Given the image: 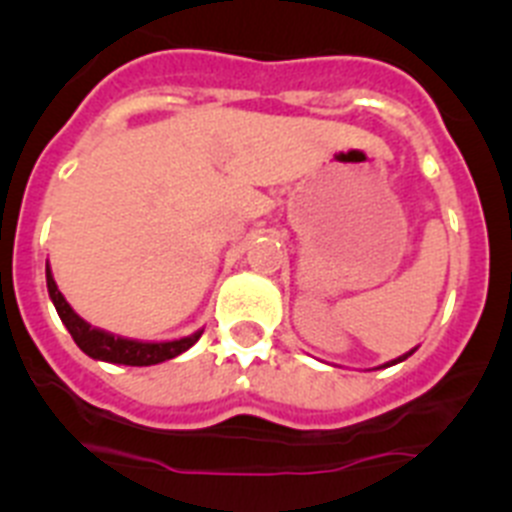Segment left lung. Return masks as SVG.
<instances>
[{"label":"left lung","mask_w":512,"mask_h":512,"mask_svg":"<svg viewBox=\"0 0 512 512\" xmlns=\"http://www.w3.org/2000/svg\"><path fill=\"white\" fill-rule=\"evenodd\" d=\"M415 351H418V348H413V351H408V354H402V356H397V359H392V361H387V364H382V369L384 366H392V364H400V361H405L408 359V356H413Z\"/></svg>","instance_id":"left-lung-1"}]
</instances>
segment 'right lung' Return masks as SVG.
Here are the masks:
<instances>
[{
  "instance_id": "1",
  "label": "right lung",
  "mask_w": 512,
  "mask_h": 512,
  "mask_svg": "<svg viewBox=\"0 0 512 512\" xmlns=\"http://www.w3.org/2000/svg\"><path fill=\"white\" fill-rule=\"evenodd\" d=\"M45 282H48V295H51L53 305H56L61 323L66 325V330L71 333L76 346H79L87 356H92V359L107 361V364H125V366L161 364V361H169L174 359V356L184 354V351L192 348L202 336V330H197V333H192V336L187 338H179V341H161V343L133 341V338L115 336V333L94 328V325H89L87 320L76 315L74 307H71L69 302H66V297L58 292V284L56 279H53L51 266L48 264H45Z\"/></svg>"
}]
</instances>
